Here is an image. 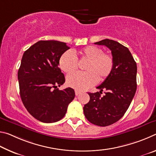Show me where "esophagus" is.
<instances>
[{
  "mask_svg": "<svg viewBox=\"0 0 156 156\" xmlns=\"http://www.w3.org/2000/svg\"><path fill=\"white\" fill-rule=\"evenodd\" d=\"M81 93V92L80 91H78V90H75V94L76 96H78L79 94H80Z\"/></svg>",
  "mask_w": 156,
  "mask_h": 156,
  "instance_id": "34e87169",
  "label": "esophagus"
}]
</instances>
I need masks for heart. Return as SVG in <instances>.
Listing matches in <instances>:
<instances>
[{"mask_svg":"<svg viewBox=\"0 0 156 156\" xmlns=\"http://www.w3.org/2000/svg\"><path fill=\"white\" fill-rule=\"evenodd\" d=\"M77 58L87 60L85 73H75L67 77V84L76 90H85L96 82H102L108 78L114 67L112 54L103 53L99 47L89 45L77 51H66L58 60L60 69L66 73L74 72L78 67Z\"/></svg>","mask_w":156,"mask_h":156,"instance_id":"heart-1","label":"heart"}]
</instances>
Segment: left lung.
<instances>
[{"label":"left lung","mask_w":156,"mask_h":156,"mask_svg":"<svg viewBox=\"0 0 156 156\" xmlns=\"http://www.w3.org/2000/svg\"><path fill=\"white\" fill-rule=\"evenodd\" d=\"M112 51L114 59L112 72L97 89L100 92L88 93L90 100L84 105V116L91 123L100 126L112 125L125 114L136 94L137 65L127 47L115 41L105 39L95 43ZM106 90L102 97L100 94Z\"/></svg>","instance_id":"8db88e82"}]
</instances>
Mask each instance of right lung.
Returning a JSON list of instances; mask_svg holds the SVG:
<instances>
[{"label":"right lung","instance_id":"1","mask_svg":"<svg viewBox=\"0 0 156 156\" xmlns=\"http://www.w3.org/2000/svg\"><path fill=\"white\" fill-rule=\"evenodd\" d=\"M69 49L62 42L40 41L23 54L18 72L20 98L28 112L42 122L61 120L75 97L72 88H58L65 81L58 60Z\"/></svg>","mask_w":156,"mask_h":156}]
</instances>
